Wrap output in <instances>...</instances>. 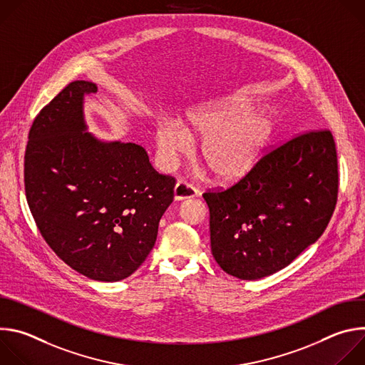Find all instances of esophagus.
<instances>
[{"instance_id":"obj_1","label":"esophagus","mask_w":365,"mask_h":365,"mask_svg":"<svg viewBox=\"0 0 365 365\" xmlns=\"http://www.w3.org/2000/svg\"><path fill=\"white\" fill-rule=\"evenodd\" d=\"M197 195V190L195 186L185 180H179L175 186V199L176 200H185V199H192Z\"/></svg>"}]
</instances>
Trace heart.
Wrapping results in <instances>:
<instances>
[{
    "label": "heart",
    "instance_id": "b5f03b06",
    "mask_svg": "<svg viewBox=\"0 0 365 365\" xmlns=\"http://www.w3.org/2000/svg\"><path fill=\"white\" fill-rule=\"evenodd\" d=\"M245 102L205 103L192 108L186 123L165 121L155 130V144L165 168H173L190 148V138H203L200 159L221 182H237L262 159L276 133L270 114H251Z\"/></svg>",
    "mask_w": 365,
    "mask_h": 365
}]
</instances>
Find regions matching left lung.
<instances>
[{"label":"left lung","instance_id":"obj_1","mask_svg":"<svg viewBox=\"0 0 365 365\" xmlns=\"http://www.w3.org/2000/svg\"><path fill=\"white\" fill-rule=\"evenodd\" d=\"M211 248L241 280L289 266L325 231L338 200V159L329 130L304 131L262 155L227 189L206 190Z\"/></svg>","mask_w":365,"mask_h":365}]
</instances>
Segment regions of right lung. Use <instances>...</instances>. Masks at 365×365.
<instances>
[{
	"label": "right lung",
	"mask_w": 365,
	"mask_h": 365,
	"mask_svg": "<svg viewBox=\"0 0 365 365\" xmlns=\"http://www.w3.org/2000/svg\"><path fill=\"white\" fill-rule=\"evenodd\" d=\"M71 82L37 114L24 154L26 197L36 225L71 269L98 282L131 276L154 247L176 180L155 172L134 143L85 133L83 95Z\"/></svg>",
	"instance_id": "obj_1"
}]
</instances>
